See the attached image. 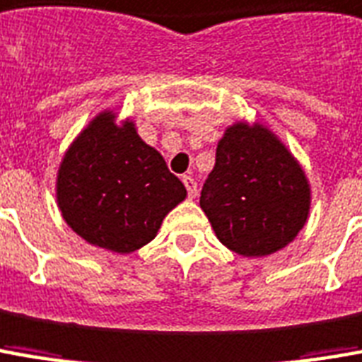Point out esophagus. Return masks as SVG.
Returning a JSON list of instances; mask_svg holds the SVG:
<instances>
[{"instance_id":"34e87169","label":"esophagus","mask_w":362,"mask_h":362,"mask_svg":"<svg viewBox=\"0 0 362 362\" xmlns=\"http://www.w3.org/2000/svg\"><path fill=\"white\" fill-rule=\"evenodd\" d=\"M183 183H185L187 187V195H189V199H195L197 197V181L193 179L191 175H185L183 177Z\"/></svg>"}]
</instances>
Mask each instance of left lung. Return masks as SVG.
<instances>
[{"label": "left lung", "instance_id": "left-lung-1", "mask_svg": "<svg viewBox=\"0 0 362 362\" xmlns=\"http://www.w3.org/2000/svg\"><path fill=\"white\" fill-rule=\"evenodd\" d=\"M201 209L228 250L260 258L286 248L305 226L310 179L268 126L234 122L216 146Z\"/></svg>", "mask_w": 362, "mask_h": 362}]
</instances>
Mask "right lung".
Listing matches in <instances>:
<instances>
[{
  "label": "right lung",
  "instance_id": "add662e5",
  "mask_svg": "<svg viewBox=\"0 0 362 362\" xmlns=\"http://www.w3.org/2000/svg\"><path fill=\"white\" fill-rule=\"evenodd\" d=\"M57 205L64 223L92 246L132 254L156 238L187 197L185 185L134 119L102 110L64 151L57 171Z\"/></svg>",
  "mask_w": 362,
  "mask_h": 362
}]
</instances>
